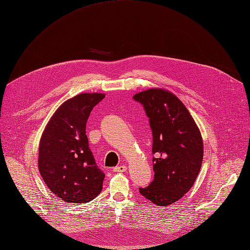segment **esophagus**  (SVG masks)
Listing matches in <instances>:
<instances>
[{"label": "esophagus", "instance_id": "esophagus-1", "mask_svg": "<svg viewBox=\"0 0 250 250\" xmlns=\"http://www.w3.org/2000/svg\"><path fill=\"white\" fill-rule=\"evenodd\" d=\"M126 167L125 166H124V165H121V166H118V167H115L114 168H113V170L115 171V172H125V170H126Z\"/></svg>", "mask_w": 250, "mask_h": 250}]
</instances>
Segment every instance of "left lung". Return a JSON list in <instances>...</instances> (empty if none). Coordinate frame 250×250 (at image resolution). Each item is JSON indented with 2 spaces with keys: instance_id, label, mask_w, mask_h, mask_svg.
I'll use <instances>...</instances> for the list:
<instances>
[{
  "instance_id": "obj_1",
  "label": "left lung",
  "mask_w": 250,
  "mask_h": 250,
  "mask_svg": "<svg viewBox=\"0 0 250 250\" xmlns=\"http://www.w3.org/2000/svg\"><path fill=\"white\" fill-rule=\"evenodd\" d=\"M153 136L154 180L140 193L158 206L180 200L194 185L203 159L201 133L183 102L166 89L140 92Z\"/></svg>"
}]
</instances>
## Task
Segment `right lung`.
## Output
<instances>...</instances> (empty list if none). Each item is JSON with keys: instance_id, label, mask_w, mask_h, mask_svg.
<instances>
[{"instance_id": "add662e5", "label": "right lung", "mask_w": 250, "mask_h": 250, "mask_svg": "<svg viewBox=\"0 0 250 250\" xmlns=\"http://www.w3.org/2000/svg\"><path fill=\"white\" fill-rule=\"evenodd\" d=\"M101 93H83L62 103L48 122L39 146V170L47 187L67 203H85L103 187L105 175L96 166L85 125Z\"/></svg>"}]
</instances>
